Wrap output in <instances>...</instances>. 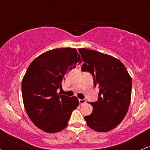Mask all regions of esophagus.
<instances>
[{
    "label": "esophagus",
    "mask_w": 150,
    "mask_h": 150,
    "mask_svg": "<svg viewBox=\"0 0 150 150\" xmlns=\"http://www.w3.org/2000/svg\"><path fill=\"white\" fill-rule=\"evenodd\" d=\"M86 102H87V101L85 99H79V103H80V105L85 104Z\"/></svg>",
    "instance_id": "1"
}]
</instances>
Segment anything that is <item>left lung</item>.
I'll list each match as a JSON object with an SVG mask.
<instances>
[{"instance_id": "obj_1", "label": "left lung", "mask_w": 150, "mask_h": 150, "mask_svg": "<svg viewBox=\"0 0 150 150\" xmlns=\"http://www.w3.org/2000/svg\"><path fill=\"white\" fill-rule=\"evenodd\" d=\"M85 62L82 71L89 72L99 88L98 100L91 102L92 113L85 117L87 125L97 132L113 130L126 115L131 99L132 79L117 58L94 50L79 49Z\"/></svg>"}]
</instances>
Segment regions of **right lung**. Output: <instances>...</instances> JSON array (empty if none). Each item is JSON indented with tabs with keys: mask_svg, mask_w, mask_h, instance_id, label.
I'll return each mask as SVG.
<instances>
[{
	"mask_svg": "<svg viewBox=\"0 0 150 150\" xmlns=\"http://www.w3.org/2000/svg\"><path fill=\"white\" fill-rule=\"evenodd\" d=\"M82 62L77 50L56 49L36 58L22 81L24 106L33 123L50 133L61 131L68 125L71 113L79 106L76 97L57 93L62 89L65 74Z\"/></svg>",
	"mask_w": 150,
	"mask_h": 150,
	"instance_id": "add662e5",
	"label": "right lung"
}]
</instances>
